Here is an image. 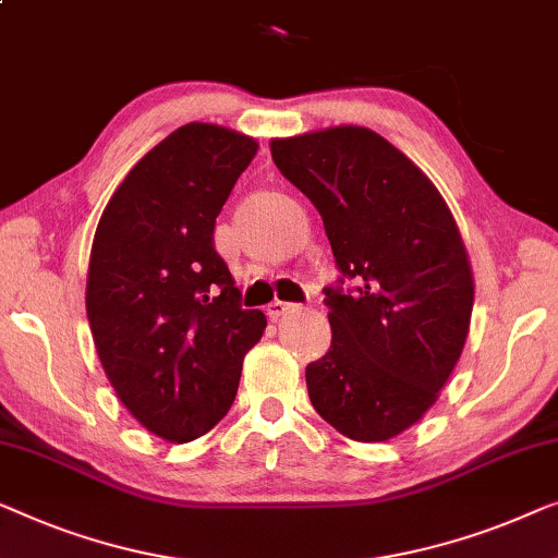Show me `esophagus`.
I'll return each instance as SVG.
<instances>
[{"label": "esophagus", "instance_id": "34e87169", "mask_svg": "<svg viewBox=\"0 0 558 558\" xmlns=\"http://www.w3.org/2000/svg\"><path fill=\"white\" fill-rule=\"evenodd\" d=\"M292 310H296V304L281 302V299H274V302L266 306V314H269L271 319H279V317H284V314L292 312Z\"/></svg>", "mask_w": 558, "mask_h": 558}]
</instances>
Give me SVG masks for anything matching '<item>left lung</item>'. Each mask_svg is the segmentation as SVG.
Returning <instances> with one entry per match:
<instances>
[{
    "instance_id": "8db88e82",
    "label": "left lung",
    "mask_w": 558,
    "mask_h": 558,
    "mask_svg": "<svg viewBox=\"0 0 558 558\" xmlns=\"http://www.w3.org/2000/svg\"><path fill=\"white\" fill-rule=\"evenodd\" d=\"M271 158L317 208L339 287L332 347L306 365L317 413L347 438L390 440L435 405L463 352L473 271L440 191L369 128L274 138ZM344 278L359 284L342 290Z\"/></svg>"
}]
</instances>
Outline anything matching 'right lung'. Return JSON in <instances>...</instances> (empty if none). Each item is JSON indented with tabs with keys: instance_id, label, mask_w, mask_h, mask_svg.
I'll return each instance as SVG.
<instances>
[{
	"instance_id": "1",
	"label": "right lung",
	"mask_w": 558,
	"mask_h": 558,
	"mask_svg": "<svg viewBox=\"0 0 558 558\" xmlns=\"http://www.w3.org/2000/svg\"><path fill=\"white\" fill-rule=\"evenodd\" d=\"M259 143L189 123L133 166L100 216L87 322L112 390L158 438L189 442L229 413L266 317L241 310L216 216Z\"/></svg>"
}]
</instances>
